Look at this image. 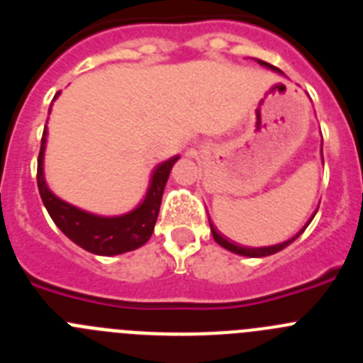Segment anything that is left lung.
Masks as SVG:
<instances>
[{
	"mask_svg": "<svg viewBox=\"0 0 363 363\" xmlns=\"http://www.w3.org/2000/svg\"><path fill=\"white\" fill-rule=\"evenodd\" d=\"M258 63H259V65L267 67V69L274 70V72H280V69H277V67L271 65V63L262 62V60H258ZM314 214H316V213H314ZM314 214H313V218H314ZM309 223H311V220L307 221V225H309ZM306 227H303V229H306ZM303 229H301L300 233H298L296 236H293L291 240H287V242H284V243H277V245H271V247H242V245H236V243L229 242L227 238H223V236H221V234L218 233L216 229H214L213 223H211V233H213V238L216 240V243H220L221 247H225L227 251L236 252V255H242V256H249V258H264V256H271V255H274V252L281 251V249H285V247L289 245V243H293L294 240H296L298 236L303 233Z\"/></svg>",
	"mask_w": 363,
	"mask_h": 363,
	"instance_id": "obj_1",
	"label": "left lung"
}]
</instances>
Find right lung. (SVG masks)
<instances>
[{"instance_id": "obj_1", "label": "right lung", "mask_w": 363, "mask_h": 363, "mask_svg": "<svg viewBox=\"0 0 363 363\" xmlns=\"http://www.w3.org/2000/svg\"><path fill=\"white\" fill-rule=\"evenodd\" d=\"M47 142V125H45L41 149L38 156V189L43 205L49 211L52 221L60 227L67 238L72 240L85 251L99 256L123 255L142 247L152 236L154 223L158 220L160 205H162L163 189L171 174V169L179 156L160 163L152 171L150 185L143 201L136 209L121 216H96L85 211L60 200L49 191L43 178V154Z\"/></svg>"}]
</instances>
